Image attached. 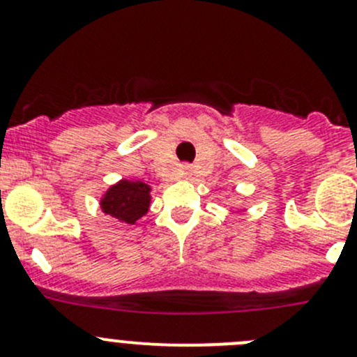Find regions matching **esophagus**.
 <instances>
[{"label":"esophagus","instance_id":"esophagus-1","mask_svg":"<svg viewBox=\"0 0 357 357\" xmlns=\"http://www.w3.org/2000/svg\"><path fill=\"white\" fill-rule=\"evenodd\" d=\"M183 172H185V174L188 172V165H185V167H183Z\"/></svg>","mask_w":357,"mask_h":357}]
</instances>
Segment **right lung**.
<instances>
[{
    "mask_svg": "<svg viewBox=\"0 0 357 357\" xmlns=\"http://www.w3.org/2000/svg\"><path fill=\"white\" fill-rule=\"evenodd\" d=\"M100 205L105 214H110L126 225H135L149 212L150 186L143 181L122 179L107 190Z\"/></svg>",
    "mask_w": 357,
    "mask_h": 357,
    "instance_id": "1",
    "label": "right lung"
}]
</instances>
